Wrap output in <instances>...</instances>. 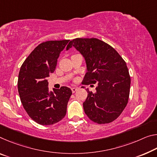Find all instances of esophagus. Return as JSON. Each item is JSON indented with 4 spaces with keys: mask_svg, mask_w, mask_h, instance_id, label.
Listing matches in <instances>:
<instances>
[{
    "mask_svg": "<svg viewBox=\"0 0 157 157\" xmlns=\"http://www.w3.org/2000/svg\"><path fill=\"white\" fill-rule=\"evenodd\" d=\"M71 90H72V92H73V93H75V92L77 90H78V87H73V88H71Z\"/></svg>",
    "mask_w": 157,
    "mask_h": 157,
    "instance_id": "34e87169",
    "label": "esophagus"
}]
</instances>
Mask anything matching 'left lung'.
<instances>
[{"instance_id": "obj_1", "label": "left lung", "mask_w": 157, "mask_h": 157, "mask_svg": "<svg viewBox=\"0 0 157 157\" xmlns=\"http://www.w3.org/2000/svg\"><path fill=\"white\" fill-rule=\"evenodd\" d=\"M72 46L85 59L87 72L84 84H98L95 93L86 90L84 113L95 123L112 122L121 114L128 101L131 78L125 61L113 47L97 38L73 39L66 49Z\"/></svg>"}]
</instances>
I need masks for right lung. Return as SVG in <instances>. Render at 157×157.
I'll list each match as a JSON object with an SVG mask.
<instances>
[{"mask_svg":"<svg viewBox=\"0 0 157 157\" xmlns=\"http://www.w3.org/2000/svg\"><path fill=\"white\" fill-rule=\"evenodd\" d=\"M69 40H49L38 44L24 61L19 71L18 91L25 110L41 125H52L66 114L71 89H49L47 78L55 71L61 52Z\"/></svg>","mask_w":157,"mask_h":157,"instance_id":"add662e5","label":"right lung"}]
</instances>
